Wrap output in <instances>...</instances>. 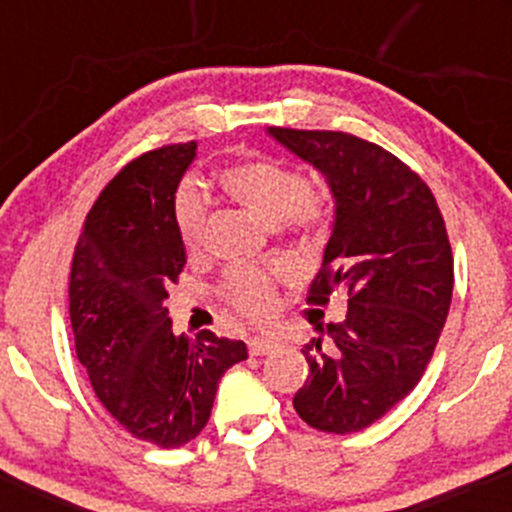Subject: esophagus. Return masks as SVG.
Returning a JSON list of instances; mask_svg holds the SVG:
<instances>
[{"label": "esophagus", "mask_w": 512, "mask_h": 512, "mask_svg": "<svg viewBox=\"0 0 512 512\" xmlns=\"http://www.w3.org/2000/svg\"><path fill=\"white\" fill-rule=\"evenodd\" d=\"M248 346H250L252 356H267V354H272V351H276L279 342H276L274 337H255V339H250Z\"/></svg>", "instance_id": "esophagus-1"}]
</instances>
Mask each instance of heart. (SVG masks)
I'll return each mask as SVG.
<instances>
[{"mask_svg":"<svg viewBox=\"0 0 512 512\" xmlns=\"http://www.w3.org/2000/svg\"><path fill=\"white\" fill-rule=\"evenodd\" d=\"M219 185L233 202L255 214L267 226H289L296 231H315L327 219V197L305 185L298 170L272 158H250L219 170ZM175 223L182 245L199 250L207 226V199L192 185H182L175 197ZM223 296L238 313L264 320L276 308V284L272 272L238 267L223 284Z\"/></svg>","mask_w":512,"mask_h":512,"instance_id":"heart-1","label":"heart"}]
</instances>
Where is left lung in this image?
Segmentation results:
<instances>
[{
    "instance_id": "1",
    "label": "left lung",
    "mask_w": 512,
    "mask_h": 512,
    "mask_svg": "<svg viewBox=\"0 0 512 512\" xmlns=\"http://www.w3.org/2000/svg\"><path fill=\"white\" fill-rule=\"evenodd\" d=\"M313 166L334 199L332 236L310 303L349 296L342 322L305 344L310 373L293 397L308 426L356 433L419 385L452 301V250L428 185L378 144L344 132L267 127Z\"/></svg>"
}]
</instances>
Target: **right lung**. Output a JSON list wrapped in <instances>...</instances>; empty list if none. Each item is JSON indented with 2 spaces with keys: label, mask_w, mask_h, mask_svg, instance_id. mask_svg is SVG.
Returning a JSON list of instances; mask_svg holds the SVG:
<instances>
[{
  "label": "right lung",
  "mask_w": 512,
  "mask_h": 512,
  "mask_svg": "<svg viewBox=\"0 0 512 512\" xmlns=\"http://www.w3.org/2000/svg\"><path fill=\"white\" fill-rule=\"evenodd\" d=\"M197 144L149 151L125 166L88 211L69 274L76 356L103 407L134 438L180 448L207 426L216 387L248 358L245 342L173 334L168 286L185 267L175 192Z\"/></svg>",
  "instance_id": "add662e5"
}]
</instances>
